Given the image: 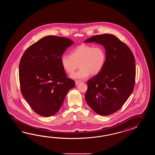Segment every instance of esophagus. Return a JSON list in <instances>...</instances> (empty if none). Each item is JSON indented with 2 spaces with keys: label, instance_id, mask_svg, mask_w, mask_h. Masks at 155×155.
Instances as JSON below:
<instances>
[{
  "label": "esophagus",
  "instance_id": "34e87169",
  "mask_svg": "<svg viewBox=\"0 0 155 155\" xmlns=\"http://www.w3.org/2000/svg\"><path fill=\"white\" fill-rule=\"evenodd\" d=\"M81 82V81H80V80H76V81H75V84L78 85L79 83Z\"/></svg>",
  "mask_w": 155,
  "mask_h": 155
}]
</instances>
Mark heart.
I'll use <instances>...</instances> for the list:
<instances>
[{
  "label": "heart",
  "mask_w": 155,
  "mask_h": 155,
  "mask_svg": "<svg viewBox=\"0 0 155 155\" xmlns=\"http://www.w3.org/2000/svg\"><path fill=\"white\" fill-rule=\"evenodd\" d=\"M106 52L101 45L83 44L71 51L70 55L64 54L61 57V64L66 73L72 74L78 67L81 68L72 75L74 79H85L90 74H99L106 62Z\"/></svg>",
  "instance_id": "obj_1"
}]
</instances>
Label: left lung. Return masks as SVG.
<instances>
[{"instance_id":"1","label":"left lung","mask_w":155,"mask_h":155,"mask_svg":"<svg viewBox=\"0 0 155 155\" xmlns=\"http://www.w3.org/2000/svg\"><path fill=\"white\" fill-rule=\"evenodd\" d=\"M94 41L105 47V64L87 81L85 97L96 114L110 115L122 107L134 89L135 58L129 46L112 34L94 35L85 43Z\"/></svg>"}]
</instances>
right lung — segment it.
Instances as JSON below:
<instances>
[{
    "label": "right lung",
    "instance_id": "add662e5",
    "mask_svg": "<svg viewBox=\"0 0 155 155\" xmlns=\"http://www.w3.org/2000/svg\"><path fill=\"white\" fill-rule=\"evenodd\" d=\"M71 40L49 35L34 43L20 59L19 77L20 90L34 112L49 117L59 111L75 81L67 78L61 57Z\"/></svg>",
    "mask_w": 155,
    "mask_h": 155
}]
</instances>
